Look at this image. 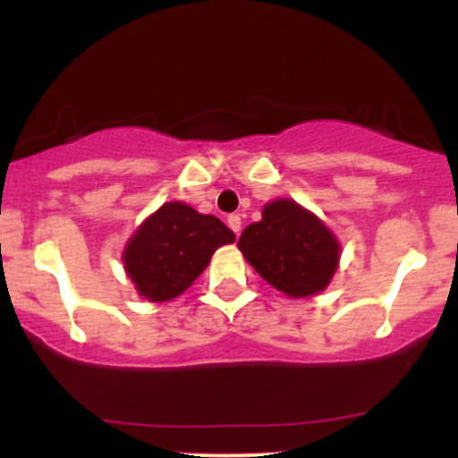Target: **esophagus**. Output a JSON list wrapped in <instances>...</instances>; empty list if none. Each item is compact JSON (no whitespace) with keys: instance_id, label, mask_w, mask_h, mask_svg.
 <instances>
[{"instance_id":"1","label":"esophagus","mask_w":458,"mask_h":458,"mask_svg":"<svg viewBox=\"0 0 458 458\" xmlns=\"http://www.w3.org/2000/svg\"><path fill=\"white\" fill-rule=\"evenodd\" d=\"M228 225H230V230H233V233L239 237V233H242V216L230 215L228 216Z\"/></svg>"}]
</instances>
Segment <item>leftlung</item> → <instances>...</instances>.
<instances>
[{"label": "left lung", "instance_id": "obj_1", "mask_svg": "<svg viewBox=\"0 0 458 458\" xmlns=\"http://www.w3.org/2000/svg\"><path fill=\"white\" fill-rule=\"evenodd\" d=\"M252 267L288 297H312L330 284L339 263L335 234L290 199L272 201L239 237Z\"/></svg>", "mask_w": 458, "mask_h": 458}]
</instances>
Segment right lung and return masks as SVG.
<instances>
[{
  "label": "right lung",
  "mask_w": 458,
  "mask_h": 458,
  "mask_svg": "<svg viewBox=\"0 0 458 458\" xmlns=\"http://www.w3.org/2000/svg\"><path fill=\"white\" fill-rule=\"evenodd\" d=\"M233 242L234 233L215 215L170 201L140 225L123 263L140 294L150 301H170L191 288L216 248Z\"/></svg>",
  "instance_id": "right-lung-1"
}]
</instances>
